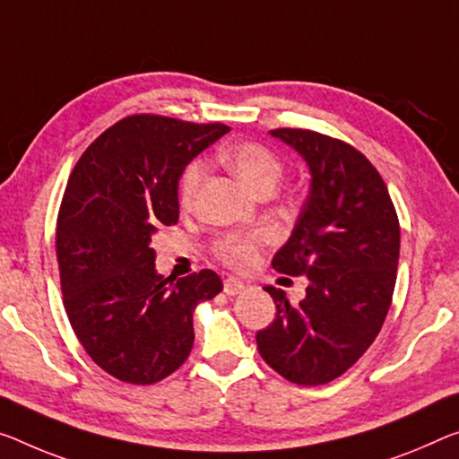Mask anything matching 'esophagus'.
<instances>
[{
    "mask_svg": "<svg viewBox=\"0 0 459 459\" xmlns=\"http://www.w3.org/2000/svg\"><path fill=\"white\" fill-rule=\"evenodd\" d=\"M244 289H246V285L238 279H225L223 281V291L228 295H238V293H242Z\"/></svg>",
    "mask_w": 459,
    "mask_h": 459,
    "instance_id": "34e87169",
    "label": "esophagus"
}]
</instances>
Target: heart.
Segmentation results:
<instances>
[{
  "label": "heart",
  "instance_id": "b5f03b06",
  "mask_svg": "<svg viewBox=\"0 0 459 459\" xmlns=\"http://www.w3.org/2000/svg\"><path fill=\"white\" fill-rule=\"evenodd\" d=\"M221 161L254 193L263 188H273L283 174L279 158L269 147L254 143V141H242V143L225 147L221 152ZM203 172H205V168L201 161H193L182 174L178 196L185 207L193 203L203 180ZM260 239H263L260 234H254V231H231V234L217 239L215 252L225 264L234 266V269H246L256 258Z\"/></svg>",
  "mask_w": 459,
  "mask_h": 459
}]
</instances>
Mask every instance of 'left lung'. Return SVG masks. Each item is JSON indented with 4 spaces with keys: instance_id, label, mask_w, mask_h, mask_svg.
<instances>
[{
    "instance_id": "8db88e82",
    "label": "left lung",
    "mask_w": 459,
    "mask_h": 459,
    "mask_svg": "<svg viewBox=\"0 0 459 459\" xmlns=\"http://www.w3.org/2000/svg\"><path fill=\"white\" fill-rule=\"evenodd\" d=\"M309 170V195L273 269L306 274V298L264 287L277 306L256 333L260 357L299 385L328 384L359 361L382 330L400 256L396 209L371 161L344 141L274 129Z\"/></svg>"
}]
</instances>
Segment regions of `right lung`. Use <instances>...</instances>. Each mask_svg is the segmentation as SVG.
<instances>
[{
    "mask_svg": "<svg viewBox=\"0 0 459 459\" xmlns=\"http://www.w3.org/2000/svg\"><path fill=\"white\" fill-rule=\"evenodd\" d=\"M230 126L135 115L91 143L69 176L57 220L67 318L98 368L126 384H156L195 342L196 303L223 289L213 271L168 283L152 239L178 221L185 168Z\"/></svg>",
    "mask_w": 459,
    "mask_h": 459,
    "instance_id": "obj_1",
    "label": "right lung"
}]
</instances>
